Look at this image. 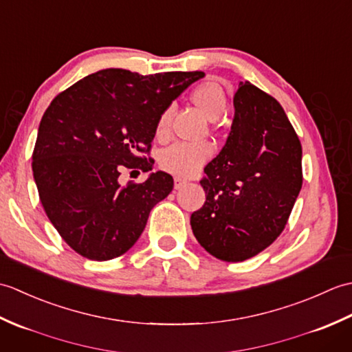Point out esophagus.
<instances>
[{
	"label": "esophagus",
	"instance_id": "34e87169",
	"mask_svg": "<svg viewBox=\"0 0 352 352\" xmlns=\"http://www.w3.org/2000/svg\"><path fill=\"white\" fill-rule=\"evenodd\" d=\"M188 184V180H184V178H180V177H175V180H174V188L175 189H182L183 186H186Z\"/></svg>",
	"mask_w": 352,
	"mask_h": 352
}]
</instances>
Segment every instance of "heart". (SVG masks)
I'll return each instance as SVG.
<instances>
[{
    "label": "heart",
    "mask_w": 352,
    "mask_h": 352,
    "mask_svg": "<svg viewBox=\"0 0 352 352\" xmlns=\"http://www.w3.org/2000/svg\"><path fill=\"white\" fill-rule=\"evenodd\" d=\"M190 100L208 119H218L226 113L227 92L219 81L206 80L192 89ZM170 109L163 110L155 122V134L163 138L169 130ZM214 148L212 144H174L160 154V168L175 177H192L212 159Z\"/></svg>",
    "instance_id": "1"
}]
</instances>
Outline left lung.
I'll use <instances>...</instances> for the list:
<instances>
[{"instance_id":"left-lung-1","label":"left lung","mask_w":352,"mask_h":352,"mask_svg":"<svg viewBox=\"0 0 352 352\" xmlns=\"http://www.w3.org/2000/svg\"><path fill=\"white\" fill-rule=\"evenodd\" d=\"M221 153L204 168L206 203L190 216L203 248L223 261L257 256L281 234L302 186V148L274 96L239 83Z\"/></svg>"}]
</instances>
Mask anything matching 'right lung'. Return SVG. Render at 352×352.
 I'll return each mask as SVG.
<instances>
[{
    "instance_id": "obj_1",
    "label": "right lung",
    "mask_w": 352,
    "mask_h": 352,
    "mask_svg": "<svg viewBox=\"0 0 352 352\" xmlns=\"http://www.w3.org/2000/svg\"><path fill=\"white\" fill-rule=\"evenodd\" d=\"M204 72L140 76L102 69L58 94L45 110L33 151V177L48 219L71 248L89 260L122 256L138 242L149 212L174 180L151 172L146 182L119 184L125 168L148 172L155 122Z\"/></svg>"
}]
</instances>
